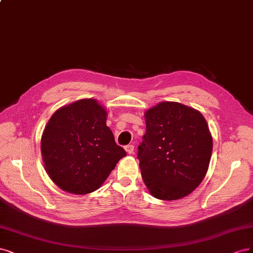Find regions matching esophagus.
<instances>
[{
	"instance_id": "34e87169",
	"label": "esophagus",
	"mask_w": 253,
	"mask_h": 253,
	"mask_svg": "<svg viewBox=\"0 0 253 253\" xmlns=\"http://www.w3.org/2000/svg\"><path fill=\"white\" fill-rule=\"evenodd\" d=\"M125 150L128 154H132L133 150H134V146L133 145H127L125 147Z\"/></svg>"
}]
</instances>
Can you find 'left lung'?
<instances>
[{
  "mask_svg": "<svg viewBox=\"0 0 253 253\" xmlns=\"http://www.w3.org/2000/svg\"><path fill=\"white\" fill-rule=\"evenodd\" d=\"M146 133L137 147L143 181L152 197L173 201L202 183L212 153V136L202 113L176 102L145 112Z\"/></svg>",
  "mask_w": 253,
  "mask_h": 253,
  "instance_id": "obj_1",
  "label": "left lung"
}]
</instances>
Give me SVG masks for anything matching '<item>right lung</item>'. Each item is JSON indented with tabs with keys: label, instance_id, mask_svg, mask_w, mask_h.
<instances>
[{
	"label": "right lung",
	"instance_id": "right-lung-1",
	"mask_svg": "<svg viewBox=\"0 0 253 253\" xmlns=\"http://www.w3.org/2000/svg\"><path fill=\"white\" fill-rule=\"evenodd\" d=\"M107 111L94 99L56 110L44 129L41 151L46 172L64 191L99 189L126 151L106 125Z\"/></svg>",
	"mask_w": 253,
	"mask_h": 253
}]
</instances>
